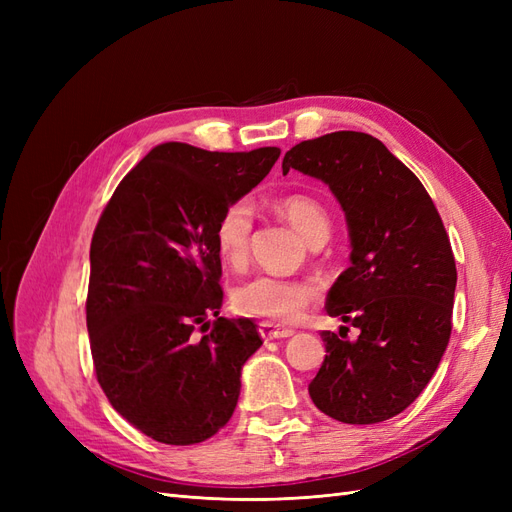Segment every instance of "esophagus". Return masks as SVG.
Instances as JSON below:
<instances>
[{"label":"esophagus","mask_w":512,"mask_h":512,"mask_svg":"<svg viewBox=\"0 0 512 512\" xmlns=\"http://www.w3.org/2000/svg\"><path fill=\"white\" fill-rule=\"evenodd\" d=\"M258 333L265 342H271V339H284L290 337L294 331L292 329H284V327H275L273 322H260L258 324Z\"/></svg>","instance_id":"1"}]
</instances>
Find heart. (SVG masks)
Here are the masks:
<instances>
[{
  "mask_svg": "<svg viewBox=\"0 0 512 512\" xmlns=\"http://www.w3.org/2000/svg\"><path fill=\"white\" fill-rule=\"evenodd\" d=\"M277 209L307 243L329 237V215L312 196H284L277 203ZM252 220L254 211L247 200H237L220 215L218 226H215V245H218L220 256L230 265H237L247 254ZM312 299V284L286 280V277L277 275H256L252 280L239 284L235 292H232V305H235L239 314L265 318L271 322L297 320Z\"/></svg>",
  "mask_w": 512,
  "mask_h": 512,
  "instance_id": "1",
  "label": "heart"
}]
</instances>
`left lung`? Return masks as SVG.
Returning <instances> with one entry per match:
<instances>
[{"instance_id":"8db88e82","label":"left lung","mask_w":512,"mask_h":512,"mask_svg":"<svg viewBox=\"0 0 512 512\" xmlns=\"http://www.w3.org/2000/svg\"><path fill=\"white\" fill-rule=\"evenodd\" d=\"M316 177L342 205L350 267L327 314L359 329L322 331L324 363L309 382L318 410L348 425L404 412L431 380L451 339L455 256L431 196L378 138L331 132L286 151L282 170Z\"/></svg>"}]
</instances>
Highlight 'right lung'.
Masks as SVG:
<instances>
[{"label":"right lung","mask_w":512,"mask_h":512,"mask_svg":"<svg viewBox=\"0 0 512 512\" xmlns=\"http://www.w3.org/2000/svg\"><path fill=\"white\" fill-rule=\"evenodd\" d=\"M280 153L158 145L100 215L89 250L91 356L111 406L153 440L203 442L237 408L241 367L262 339L250 318L220 316L215 226Z\"/></svg>","instance_id":"add662e5"}]
</instances>
